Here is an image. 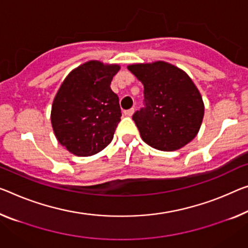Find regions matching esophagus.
Instances as JSON below:
<instances>
[{
  "instance_id": "1",
  "label": "esophagus",
  "mask_w": 248,
  "mask_h": 248,
  "mask_svg": "<svg viewBox=\"0 0 248 248\" xmlns=\"http://www.w3.org/2000/svg\"><path fill=\"white\" fill-rule=\"evenodd\" d=\"M133 113H134V108L127 109V111H124V115L125 116H132Z\"/></svg>"
}]
</instances>
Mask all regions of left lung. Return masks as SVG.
<instances>
[{
  "label": "left lung",
  "instance_id": "1",
  "mask_svg": "<svg viewBox=\"0 0 248 248\" xmlns=\"http://www.w3.org/2000/svg\"><path fill=\"white\" fill-rule=\"evenodd\" d=\"M127 68L144 85L145 108L133 115L144 142L172 152L195 139L203 122L204 102L186 72L164 61Z\"/></svg>",
  "mask_w": 248,
  "mask_h": 248
}]
</instances>
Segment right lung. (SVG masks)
I'll return each mask as SVG.
<instances>
[{"label":"right lung","mask_w":248,"mask_h":248,"mask_svg":"<svg viewBox=\"0 0 248 248\" xmlns=\"http://www.w3.org/2000/svg\"><path fill=\"white\" fill-rule=\"evenodd\" d=\"M119 64L89 61L71 71L52 104L56 140L70 153L91 156L112 142L121 121L119 96L111 89Z\"/></svg>","instance_id":"1"}]
</instances>
